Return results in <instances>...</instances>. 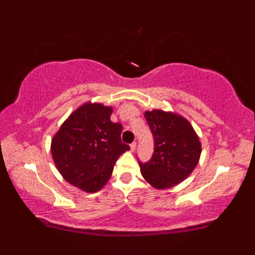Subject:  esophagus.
I'll use <instances>...</instances> for the list:
<instances>
[{"label": "esophagus", "mask_w": 255, "mask_h": 255, "mask_svg": "<svg viewBox=\"0 0 255 255\" xmlns=\"http://www.w3.org/2000/svg\"><path fill=\"white\" fill-rule=\"evenodd\" d=\"M136 148H137V142H132V143L130 144V149H131L132 152H133L134 150H136Z\"/></svg>", "instance_id": "esophagus-1"}]
</instances>
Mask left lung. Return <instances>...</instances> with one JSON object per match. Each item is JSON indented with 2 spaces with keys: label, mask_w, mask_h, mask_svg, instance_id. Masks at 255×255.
Wrapping results in <instances>:
<instances>
[{
  "label": "left lung",
  "mask_w": 255,
  "mask_h": 255,
  "mask_svg": "<svg viewBox=\"0 0 255 255\" xmlns=\"http://www.w3.org/2000/svg\"><path fill=\"white\" fill-rule=\"evenodd\" d=\"M153 134L154 151L148 162H139L143 178L151 186L166 189L191 174L199 161L202 145L187 119L161 110L144 113Z\"/></svg>",
  "instance_id": "obj_1"
}]
</instances>
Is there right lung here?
I'll return each mask as SVG.
<instances>
[{
	"instance_id": "obj_1",
	"label": "right lung",
	"mask_w": 255,
	"mask_h": 255,
	"mask_svg": "<svg viewBox=\"0 0 255 255\" xmlns=\"http://www.w3.org/2000/svg\"><path fill=\"white\" fill-rule=\"evenodd\" d=\"M112 113V107L85 103L68 117L51 140L58 171L84 192L102 189L119 156L130 149L122 142L123 126L111 121Z\"/></svg>"
}]
</instances>
